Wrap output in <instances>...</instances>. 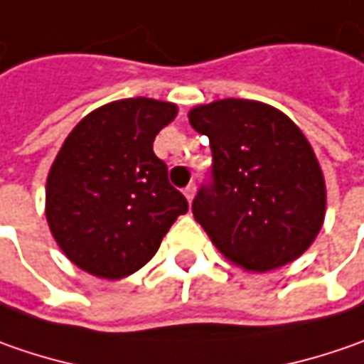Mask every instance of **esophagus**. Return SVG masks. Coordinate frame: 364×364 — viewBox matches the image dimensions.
<instances>
[{"instance_id":"34e87169","label":"esophagus","mask_w":364,"mask_h":364,"mask_svg":"<svg viewBox=\"0 0 364 364\" xmlns=\"http://www.w3.org/2000/svg\"><path fill=\"white\" fill-rule=\"evenodd\" d=\"M194 192H196V186L194 184H188L186 188H184V196H186V200L192 203V198H194Z\"/></svg>"}]
</instances>
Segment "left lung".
<instances>
[{"mask_svg": "<svg viewBox=\"0 0 364 364\" xmlns=\"http://www.w3.org/2000/svg\"><path fill=\"white\" fill-rule=\"evenodd\" d=\"M190 125L213 149V184L192 213L210 241L245 272L298 259L326 215V184L300 127L272 105L220 99L190 109Z\"/></svg>", "mask_w": 364, "mask_h": 364, "instance_id": "obj_1", "label": "left lung"}]
</instances>
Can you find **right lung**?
<instances>
[{
  "instance_id": "add662e5",
  "label": "right lung",
  "mask_w": 364,
  "mask_h": 364,
  "mask_svg": "<svg viewBox=\"0 0 364 364\" xmlns=\"http://www.w3.org/2000/svg\"><path fill=\"white\" fill-rule=\"evenodd\" d=\"M178 107L147 97L91 111L64 139L46 180V220L82 272L121 279L141 269L188 210L154 139Z\"/></svg>"
}]
</instances>
